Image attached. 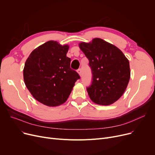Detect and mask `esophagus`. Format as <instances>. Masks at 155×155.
<instances>
[{"label": "esophagus", "instance_id": "obj_1", "mask_svg": "<svg viewBox=\"0 0 155 155\" xmlns=\"http://www.w3.org/2000/svg\"><path fill=\"white\" fill-rule=\"evenodd\" d=\"M77 73H78L80 76H81V75H82V70H81L80 68V69H78V70H77Z\"/></svg>", "mask_w": 155, "mask_h": 155}]
</instances>
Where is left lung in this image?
<instances>
[{
  "instance_id": "8db88e82",
  "label": "left lung",
  "mask_w": 155,
  "mask_h": 155,
  "mask_svg": "<svg viewBox=\"0 0 155 155\" xmlns=\"http://www.w3.org/2000/svg\"><path fill=\"white\" fill-rule=\"evenodd\" d=\"M79 47L92 70V84L87 88L91 99L102 105L114 103L128 85L131 75L129 60L118 48L101 38L80 43Z\"/></svg>"
}]
</instances>
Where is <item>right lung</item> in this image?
<instances>
[{"label": "right lung", "mask_w": 155, "mask_h": 155, "mask_svg": "<svg viewBox=\"0 0 155 155\" xmlns=\"http://www.w3.org/2000/svg\"><path fill=\"white\" fill-rule=\"evenodd\" d=\"M68 49V45L49 41L32 51L24 64L26 87L36 100L47 106H58L66 102L80 78L70 68Z\"/></svg>", "instance_id": "right-lung-1"}]
</instances>
